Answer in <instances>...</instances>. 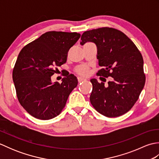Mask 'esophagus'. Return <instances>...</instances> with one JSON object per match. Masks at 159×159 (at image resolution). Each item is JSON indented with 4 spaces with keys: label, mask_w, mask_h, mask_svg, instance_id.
<instances>
[{
    "label": "esophagus",
    "mask_w": 159,
    "mask_h": 159,
    "mask_svg": "<svg viewBox=\"0 0 159 159\" xmlns=\"http://www.w3.org/2000/svg\"><path fill=\"white\" fill-rule=\"evenodd\" d=\"M85 80H86V79H85V78H83V77H80V76L78 77V81H79V83H81Z\"/></svg>",
    "instance_id": "esophagus-1"
}]
</instances>
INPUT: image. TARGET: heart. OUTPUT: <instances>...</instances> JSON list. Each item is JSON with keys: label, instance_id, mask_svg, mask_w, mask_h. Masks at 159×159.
Returning <instances> with one entry per match:
<instances>
[{"label": "heart", "instance_id": "heart-1", "mask_svg": "<svg viewBox=\"0 0 159 159\" xmlns=\"http://www.w3.org/2000/svg\"><path fill=\"white\" fill-rule=\"evenodd\" d=\"M76 72L78 74H80V75H87L88 74V71H89V67L87 66H81L79 67H77L76 70Z\"/></svg>", "mask_w": 159, "mask_h": 159}]
</instances>
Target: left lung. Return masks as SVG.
I'll return each instance as SVG.
<instances>
[{
    "mask_svg": "<svg viewBox=\"0 0 159 159\" xmlns=\"http://www.w3.org/2000/svg\"><path fill=\"white\" fill-rule=\"evenodd\" d=\"M80 39V45L93 42L97 47L98 64L103 67L98 75L112 77L107 85L90 80L91 103L106 117L122 116L135 104L146 82L142 55L134 43L116 29L90 30L84 32Z\"/></svg>",
    "mask_w": 159,
    "mask_h": 159,
    "instance_id": "obj_1",
    "label": "left lung"
}]
</instances>
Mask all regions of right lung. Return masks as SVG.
I'll use <instances>...</instances> for the list:
<instances>
[{
    "label": "right lung",
    "mask_w": 159,
    "mask_h": 159,
    "mask_svg": "<svg viewBox=\"0 0 159 159\" xmlns=\"http://www.w3.org/2000/svg\"><path fill=\"white\" fill-rule=\"evenodd\" d=\"M77 33L49 31L25 46L20 52L13 70V80L19 102L37 119L55 117L65 107L78 85L70 74L61 83H52L57 67L66 62L69 50L80 38Z\"/></svg>",
    "instance_id": "1"
}]
</instances>
